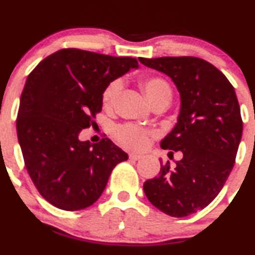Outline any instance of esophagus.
I'll return each instance as SVG.
<instances>
[{
    "instance_id": "1",
    "label": "esophagus",
    "mask_w": 255,
    "mask_h": 255,
    "mask_svg": "<svg viewBox=\"0 0 255 255\" xmlns=\"http://www.w3.org/2000/svg\"><path fill=\"white\" fill-rule=\"evenodd\" d=\"M141 157H142V155L136 154V153H130L129 154L130 160H139V159H141Z\"/></svg>"
}]
</instances>
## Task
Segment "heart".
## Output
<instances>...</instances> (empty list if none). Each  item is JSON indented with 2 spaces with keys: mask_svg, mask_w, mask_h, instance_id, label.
I'll list each match as a JSON object with an SVG mask.
<instances>
[{
  "mask_svg": "<svg viewBox=\"0 0 255 255\" xmlns=\"http://www.w3.org/2000/svg\"><path fill=\"white\" fill-rule=\"evenodd\" d=\"M141 89L145 93L147 100L153 104L158 101H167L170 102L172 97V90L170 84L161 77L149 76L143 77L140 81ZM122 89V82L116 81L110 82L102 94V104L106 110L114 109L116 101ZM153 136V131L137 127L134 125H122L115 129V137L122 146L130 149H143L148 145V141Z\"/></svg>",
  "mask_w": 255,
  "mask_h": 255,
  "instance_id": "obj_1",
  "label": "heart"
}]
</instances>
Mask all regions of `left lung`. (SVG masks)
<instances>
[{"mask_svg":"<svg viewBox=\"0 0 255 255\" xmlns=\"http://www.w3.org/2000/svg\"><path fill=\"white\" fill-rule=\"evenodd\" d=\"M139 60L172 79L182 100L178 122L160 146L171 149L168 157L180 151L183 158L173 170L160 161V173L143 183V191L166 215L185 217L207 207L232 172L242 136L238 97L226 76L201 58Z\"/></svg>","mask_w":255,"mask_h":255,"instance_id":"left-lung-1","label":"left lung"}]
</instances>
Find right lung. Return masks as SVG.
Returning <instances> with one entry per match:
<instances>
[{
  "label": "right lung",
  "mask_w": 255,
  "mask_h": 255,
  "mask_svg": "<svg viewBox=\"0 0 255 255\" xmlns=\"http://www.w3.org/2000/svg\"><path fill=\"white\" fill-rule=\"evenodd\" d=\"M139 66L131 57L63 48L29 73L16 119L24 166L39 194L66 211L90 207L102 195L109 176L127 153L108 137L79 141L102 110L110 82Z\"/></svg>",
  "instance_id": "add662e5"
}]
</instances>
